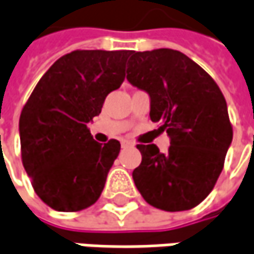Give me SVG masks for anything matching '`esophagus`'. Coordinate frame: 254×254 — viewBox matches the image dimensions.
I'll return each mask as SVG.
<instances>
[{"mask_svg":"<svg viewBox=\"0 0 254 254\" xmlns=\"http://www.w3.org/2000/svg\"><path fill=\"white\" fill-rule=\"evenodd\" d=\"M130 146H131V143H130V141H126V140H123V141H121V147H123V148L130 147Z\"/></svg>","mask_w":254,"mask_h":254,"instance_id":"34e87169","label":"esophagus"}]
</instances>
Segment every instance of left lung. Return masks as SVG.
I'll use <instances>...</instances> for the list:
<instances>
[{
    "label": "left lung",
    "mask_w": 254,
    "mask_h": 254,
    "mask_svg": "<svg viewBox=\"0 0 254 254\" xmlns=\"http://www.w3.org/2000/svg\"><path fill=\"white\" fill-rule=\"evenodd\" d=\"M127 80L150 95V119L170 137L167 153L138 144L141 163L133 180L148 204L182 211L213 190L232 144L233 130L219 85L183 53L159 48L131 53Z\"/></svg>",
    "instance_id": "1"
}]
</instances>
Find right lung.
<instances>
[{"label": "right lung", "mask_w": 254, "mask_h": 254, "mask_svg": "<svg viewBox=\"0 0 254 254\" xmlns=\"http://www.w3.org/2000/svg\"><path fill=\"white\" fill-rule=\"evenodd\" d=\"M130 51L77 50L41 77L19 117L21 156L37 196L57 211L94 204L120 153L97 143L87 124L126 77Z\"/></svg>", "instance_id": "obj_1"}]
</instances>
